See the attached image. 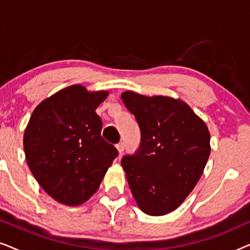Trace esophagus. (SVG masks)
Listing matches in <instances>:
<instances>
[{"label":"esophagus","instance_id":"obj_1","mask_svg":"<svg viewBox=\"0 0 250 250\" xmlns=\"http://www.w3.org/2000/svg\"><path fill=\"white\" fill-rule=\"evenodd\" d=\"M116 148H117V150H118V152L121 153H123V151H124V149H125V145L123 142H121V143H118L117 146H116Z\"/></svg>","mask_w":250,"mask_h":250}]
</instances>
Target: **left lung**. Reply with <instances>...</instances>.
<instances>
[{"instance_id":"left-lung-1","label":"left lung","mask_w":250,"mask_h":250,"mask_svg":"<svg viewBox=\"0 0 250 250\" xmlns=\"http://www.w3.org/2000/svg\"><path fill=\"white\" fill-rule=\"evenodd\" d=\"M122 100L141 129L139 149L122 159L133 197L143 213L168 214L199 181L210 153L209 132L177 99L126 91Z\"/></svg>"}]
</instances>
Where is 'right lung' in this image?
<instances>
[{
    "label": "right lung",
    "mask_w": 250,
    "mask_h": 250,
    "mask_svg": "<svg viewBox=\"0 0 250 250\" xmlns=\"http://www.w3.org/2000/svg\"><path fill=\"white\" fill-rule=\"evenodd\" d=\"M108 94L71 85L34 109L23 134L26 160L41 188L58 203L78 206L90 199L118 156L101 136L95 112Z\"/></svg>",
    "instance_id": "right-lung-1"
}]
</instances>
